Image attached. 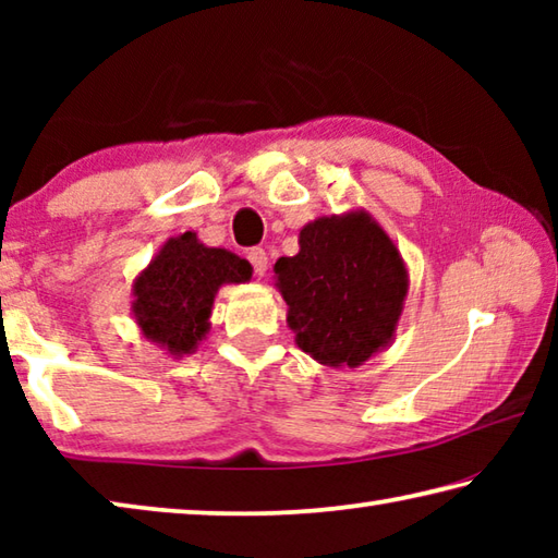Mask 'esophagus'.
<instances>
[{
	"label": "esophagus",
	"instance_id": "esophagus-1",
	"mask_svg": "<svg viewBox=\"0 0 558 558\" xmlns=\"http://www.w3.org/2000/svg\"><path fill=\"white\" fill-rule=\"evenodd\" d=\"M248 260H251V266H253V270H256V276H266V270H268V253L263 251V248H251L248 251Z\"/></svg>",
	"mask_w": 558,
	"mask_h": 558
}]
</instances>
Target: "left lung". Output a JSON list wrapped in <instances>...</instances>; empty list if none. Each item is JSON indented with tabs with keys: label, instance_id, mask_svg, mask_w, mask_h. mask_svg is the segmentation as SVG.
Segmentation results:
<instances>
[{
	"label": "left lung",
	"instance_id": "8db88e82",
	"mask_svg": "<svg viewBox=\"0 0 558 558\" xmlns=\"http://www.w3.org/2000/svg\"><path fill=\"white\" fill-rule=\"evenodd\" d=\"M278 258L276 288L295 344L315 362L356 369L389 347L409 295V268L366 209L319 216Z\"/></svg>",
	"mask_w": 558,
	"mask_h": 558
}]
</instances>
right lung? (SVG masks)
Wrapping results in <instances>:
<instances>
[{"label": "right lung", "mask_w": 558, "mask_h": 558, "mask_svg": "<svg viewBox=\"0 0 558 558\" xmlns=\"http://www.w3.org/2000/svg\"><path fill=\"white\" fill-rule=\"evenodd\" d=\"M251 276L248 260L204 245L194 231L172 235L132 282V317L147 342L182 359L209 335L219 288L248 282Z\"/></svg>", "instance_id": "1"}]
</instances>
